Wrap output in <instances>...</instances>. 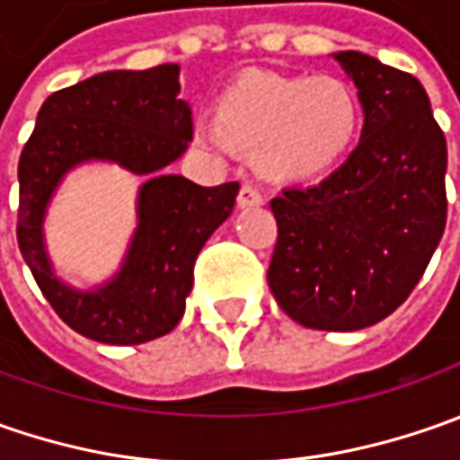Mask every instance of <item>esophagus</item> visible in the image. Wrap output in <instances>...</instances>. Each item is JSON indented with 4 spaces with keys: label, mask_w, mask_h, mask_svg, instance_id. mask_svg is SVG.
<instances>
[{
    "label": "esophagus",
    "mask_w": 460,
    "mask_h": 460,
    "mask_svg": "<svg viewBox=\"0 0 460 460\" xmlns=\"http://www.w3.org/2000/svg\"><path fill=\"white\" fill-rule=\"evenodd\" d=\"M263 204V194L258 191V186L243 184L238 194V207L240 209H251V207H261Z\"/></svg>",
    "instance_id": "1"
}]
</instances>
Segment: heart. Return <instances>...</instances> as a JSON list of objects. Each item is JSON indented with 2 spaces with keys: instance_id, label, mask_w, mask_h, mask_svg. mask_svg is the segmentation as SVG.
Segmentation results:
<instances>
[{
  "instance_id": "heart-1",
  "label": "heart",
  "mask_w": 460,
  "mask_h": 460,
  "mask_svg": "<svg viewBox=\"0 0 460 460\" xmlns=\"http://www.w3.org/2000/svg\"><path fill=\"white\" fill-rule=\"evenodd\" d=\"M358 130V97L338 76L248 74L217 99L215 119L197 122L199 140L212 148H253L256 168L274 181L332 171Z\"/></svg>"
}]
</instances>
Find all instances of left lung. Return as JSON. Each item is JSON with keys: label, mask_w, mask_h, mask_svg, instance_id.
I'll return each instance as SVG.
<instances>
[{"label": "left lung", "mask_w": 460, "mask_h": 460, "mask_svg": "<svg viewBox=\"0 0 460 460\" xmlns=\"http://www.w3.org/2000/svg\"><path fill=\"white\" fill-rule=\"evenodd\" d=\"M358 89L356 151L320 184L271 199V294L294 323L350 332L410 296L446 230V135L422 84L358 50L332 53Z\"/></svg>", "instance_id": "8db88e82"}]
</instances>
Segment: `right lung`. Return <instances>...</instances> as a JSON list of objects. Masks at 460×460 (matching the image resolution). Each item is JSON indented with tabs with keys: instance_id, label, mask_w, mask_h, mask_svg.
<instances>
[{
	"instance_id": "1",
	"label": "right lung",
	"mask_w": 460,
	"mask_h": 460,
	"mask_svg": "<svg viewBox=\"0 0 460 460\" xmlns=\"http://www.w3.org/2000/svg\"><path fill=\"white\" fill-rule=\"evenodd\" d=\"M179 92L176 63L79 81L45 99L20 155V251L56 314L89 341L148 343L179 325L194 261L235 207L238 181L199 186L168 171L191 140V107ZM92 160L117 163L146 181L120 269L79 290L55 274L42 227L65 173Z\"/></svg>"
}]
</instances>
